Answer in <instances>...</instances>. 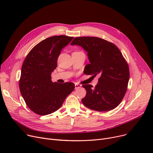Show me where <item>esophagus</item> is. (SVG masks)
I'll return each mask as SVG.
<instances>
[{"mask_svg":"<svg viewBox=\"0 0 153 153\" xmlns=\"http://www.w3.org/2000/svg\"><path fill=\"white\" fill-rule=\"evenodd\" d=\"M81 87V84H75V89H79L80 87Z\"/></svg>","mask_w":153,"mask_h":153,"instance_id":"obj_1","label":"esophagus"}]
</instances>
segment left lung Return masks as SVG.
Returning <instances> with one entry per match:
<instances>
[{
    "label": "left lung",
    "mask_w": 153,
    "mask_h": 153,
    "mask_svg": "<svg viewBox=\"0 0 153 153\" xmlns=\"http://www.w3.org/2000/svg\"><path fill=\"white\" fill-rule=\"evenodd\" d=\"M71 45L81 46L87 53L90 64L85 66L84 74L100 76L95 88L82 85L86 90L82 103L99 111L116 108L124 97L130 79L129 68L122 53L114 44L97 37H77Z\"/></svg>",
    "instance_id": "1"
}]
</instances>
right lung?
Returning a JSON list of instances; mask_svg holds the SVG:
<instances>
[{
    "label": "right lung",
    "mask_w": 153,
    "mask_h": 153,
    "mask_svg": "<svg viewBox=\"0 0 153 153\" xmlns=\"http://www.w3.org/2000/svg\"><path fill=\"white\" fill-rule=\"evenodd\" d=\"M73 38L65 35L48 38L33 47L24 60L20 91L27 105L36 114L46 115L58 110L74 89L73 83L53 82L51 76L61 50Z\"/></svg>",
    "instance_id": "1"
}]
</instances>
